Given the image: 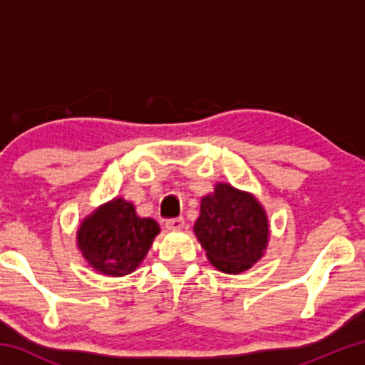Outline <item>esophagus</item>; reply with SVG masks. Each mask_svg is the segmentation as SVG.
<instances>
[{
	"mask_svg": "<svg viewBox=\"0 0 365 365\" xmlns=\"http://www.w3.org/2000/svg\"><path fill=\"white\" fill-rule=\"evenodd\" d=\"M183 227H185L183 217H175V219L165 220V228H168V230H182Z\"/></svg>",
	"mask_w": 365,
	"mask_h": 365,
	"instance_id": "obj_1",
	"label": "esophagus"
}]
</instances>
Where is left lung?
<instances>
[{
  "mask_svg": "<svg viewBox=\"0 0 365 365\" xmlns=\"http://www.w3.org/2000/svg\"><path fill=\"white\" fill-rule=\"evenodd\" d=\"M193 232L207 261L230 275L261 261L270 237L267 212L257 197L225 182L201 197Z\"/></svg>",
  "mask_w": 365,
  "mask_h": 365,
  "instance_id": "left-lung-1",
  "label": "left lung"
}]
</instances>
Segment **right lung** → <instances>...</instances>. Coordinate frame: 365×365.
Masks as SVG:
<instances>
[{"instance_id": "obj_1", "label": "right lung", "mask_w": 365, "mask_h": 365, "mask_svg": "<svg viewBox=\"0 0 365 365\" xmlns=\"http://www.w3.org/2000/svg\"><path fill=\"white\" fill-rule=\"evenodd\" d=\"M159 233L156 220L140 217L133 202L115 196L80 222L77 248L98 274L123 277L138 269Z\"/></svg>"}]
</instances>
